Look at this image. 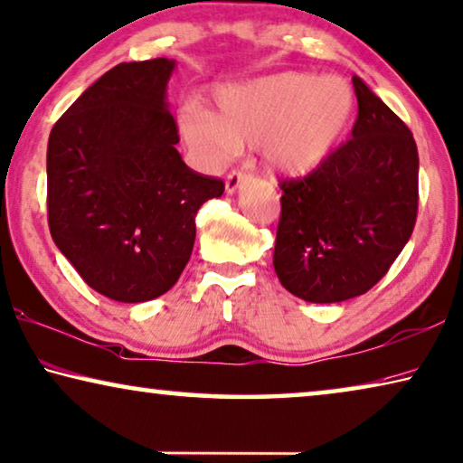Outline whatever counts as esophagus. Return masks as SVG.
<instances>
[{"instance_id":"34e87169","label":"esophagus","mask_w":463,"mask_h":463,"mask_svg":"<svg viewBox=\"0 0 463 463\" xmlns=\"http://www.w3.org/2000/svg\"><path fill=\"white\" fill-rule=\"evenodd\" d=\"M249 179H251V175L245 173L243 168H232V171L226 175V194H234Z\"/></svg>"}]
</instances>
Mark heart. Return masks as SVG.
Listing matches in <instances>:
<instances>
[{"mask_svg": "<svg viewBox=\"0 0 463 463\" xmlns=\"http://www.w3.org/2000/svg\"><path fill=\"white\" fill-rule=\"evenodd\" d=\"M218 113L192 107L179 134L203 163L220 165L241 144H260L269 166L307 175L332 154L348 129L354 94L346 80L309 71H282L222 88Z\"/></svg>", "mask_w": 463, "mask_h": 463, "instance_id": "heart-1", "label": "heart"}]
</instances>
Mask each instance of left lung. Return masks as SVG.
Returning a JSON list of instances; mask_svg holds the SVG:
<instances>
[{
    "label": "left lung",
    "mask_w": 463,
    "mask_h": 463,
    "mask_svg": "<svg viewBox=\"0 0 463 463\" xmlns=\"http://www.w3.org/2000/svg\"><path fill=\"white\" fill-rule=\"evenodd\" d=\"M352 137L315 171L278 179L274 269L307 303L371 290L408 243L418 214V150L398 115L361 78Z\"/></svg>",
    "instance_id": "8db88e82"
}]
</instances>
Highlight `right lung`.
Masks as SVG:
<instances>
[{
    "mask_svg": "<svg viewBox=\"0 0 463 463\" xmlns=\"http://www.w3.org/2000/svg\"><path fill=\"white\" fill-rule=\"evenodd\" d=\"M173 68L166 57L115 65L49 136L51 237L90 288L119 303L173 288L192 258L197 210L224 192L175 148Z\"/></svg>",
    "mask_w": 463,
    "mask_h": 463,
    "instance_id": "obj_1",
    "label": "right lung"
}]
</instances>
